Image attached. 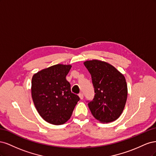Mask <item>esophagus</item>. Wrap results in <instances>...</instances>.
Listing matches in <instances>:
<instances>
[{"label": "esophagus", "instance_id": "34e87169", "mask_svg": "<svg viewBox=\"0 0 156 156\" xmlns=\"http://www.w3.org/2000/svg\"><path fill=\"white\" fill-rule=\"evenodd\" d=\"M79 98H80V99H81V100H83V98H84L83 94L82 92H80V93L79 94Z\"/></svg>", "mask_w": 156, "mask_h": 156}]
</instances>
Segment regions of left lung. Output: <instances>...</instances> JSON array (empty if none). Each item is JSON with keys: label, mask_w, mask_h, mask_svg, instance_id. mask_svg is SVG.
I'll return each instance as SVG.
<instances>
[{"label": "left lung", "mask_w": 156, "mask_h": 156, "mask_svg": "<svg viewBox=\"0 0 156 156\" xmlns=\"http://www.w3.org/2000/svg\"><path fill=\"white\" fill-rule=\"evenodd\" d=\"M91 74L94 98L88 105L92 115L102 123L119 119L127 96L124 76L114 66L103 61L92 60L84 62Z\"/></svg>", "instance_id": "8db88e82"}]
</instances>
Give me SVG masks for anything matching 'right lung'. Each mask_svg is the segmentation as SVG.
I'll list each match as a JSON object with an SVG mask.
<instances>
[{"instance_id":"obj_1","label":"right lung","mask_w":156,"mask_h":156,"mask_svg":"<svg viewBox=\"0 0 156 156\" xmlns=\"http://www.w3.org/2000/svg\"><path fill=\"white\" fill-rule=\"evenodd\" d=\"M71 65L56 64L33 75L31 93L34 104L42 119L48 123L61 125L66 122L79 101L71 92L66 77Z\"/></svg>"}]
</instances>
